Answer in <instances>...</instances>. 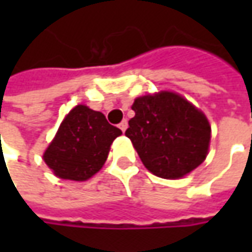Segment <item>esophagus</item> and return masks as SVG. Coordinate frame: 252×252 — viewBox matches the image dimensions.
<instances>
[{
	"mask_svg": "<svg viewBox=\"0 0 252 252\" xmlns=\"http://www.w3.org/2000/svg\"><path fill=\"white\" fill-rule=\"evenodd\" d=\"M127 126H129V125H127V121H126V119H123V121L119 123V129H121L122 131L126 130V129H127Z\"/></svg>",
	"mask_w": 252,
	"mask_h": 252,
	"instance_id": "esophagus-1",
	"label": "esophagus"
}]
</instances>
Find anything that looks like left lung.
<instances>
[{"mask_svg": "<svg viewBox=\"0 0 252 252\" xmlns=\"http://www.w3.org/2000/svg\"><path fill=\"white\" fill-rule=\"evenodd\" d=\"M126 136L144 167L165 179L182 178L208 156L210 125L206 116L175 92L136 98Z\"/></svg>", "mask_w": 252, "mask_h": 252, "instance_id": "8db88e82", "label": "left lung"}]
</instances>
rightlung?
I'll list each match as a JSON object with an SVG mask.
<instances>
[{
	"instance_id": "right-lung-1",
	"label": "right lung",
	"mask_w": 252,
	"mask_h": 252,
	"mask_svg": "<svg viewBox=\"0 0 252 252\" xmlns=\"http://www.w3.org/2000/svg\"><path fill=\"white\" fill-rule=\"evenodd\" d=\"M121 134L103 113L77 105L62 122L43 160L59 178L87 181L102 168L111 144Z\"/></svg>"
}]
</instances>
